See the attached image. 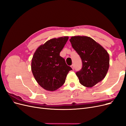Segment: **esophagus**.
Returning a JSON list of instances; mask_svg holds the SVG:
<instances>
[{
  "label": "esophagus",
  "instance_id": "1",
  "mask_svg": "<svg viewBox=\"0 0 126 126\" xmlns=\"http://www.w3.org/2000/svg\"><path fill=\"white\" fill-rule=\"evenodd\" d=\"M71 68H72V69H75V67H74V64H72V65L71 66Z\"/></svg>",
  "mask_w": 126,
  "mask_h": 126
}]
</instances>
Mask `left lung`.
<instances>
[{"label": "left lung", "mask_w": 126, "mask_h": 126, "mask_svg": "<svg viewBox=\"0 0 126 126\" xmlns=\"http://www.w3.org/2000/svg\"><path fill=\"white\" fill-rule=\"evenodd\" d=\"M72 47L80 57L82 67L76 74L83 86L92 87L104 79L109 67L108 53L90 37L73 36Z\"/></svg>", "instance_id": "8db88e82"}]
</instances>
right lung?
<instances>
[{
	"label": "right lung",
	"instance_id": "add662e5",
	"mask_svg": "<svg viewBox=\"0 0 126 126\" xmlns=\"http://www.w3.org/2000/svg\"><path fill=\"white\" fill-rule=\"evenodd\" d=\"M68 36L48 40L37 48L32 60V71L38 83L48 91H55L65 82L72 68L60 56Z\"/></svg>",
	"mask_w": 126,
	"mask_h": 126
}]
</instances>
